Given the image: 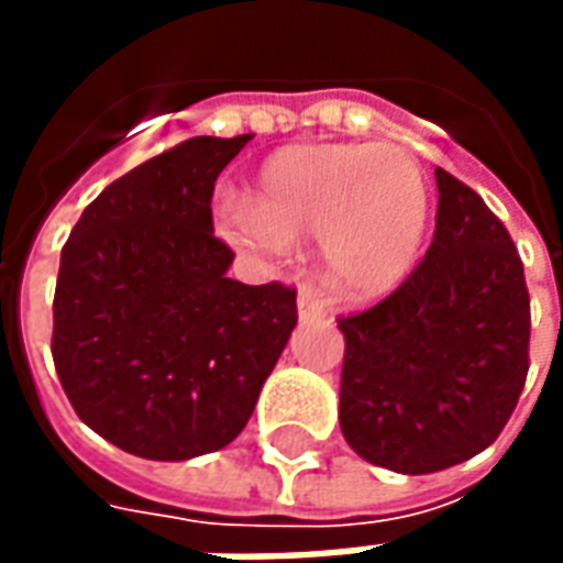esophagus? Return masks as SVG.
I'll return each instance as SVG.
<instances>
[{
  "label": "esophagus",
  "instance_id": "obj_1",
  "mask_svg": "<svg viewBox=\"0 0 563 563\" xmlns=\"http://www.w3.org/2000/svg\"><path fill=\"white\" fill-rule=\"evenodd\" d=\"M298 317L301 319H319L325 317V305H322V298L313 292V286H301V292H298Z\"/></svg>",
  "mask_w": 563,
  "mask_h": 563
}]
</instances>
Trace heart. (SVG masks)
<instances>
[{"mask_svg":"<svg viewBox=\"0 0 563 563\" xmlns=\"http://www.w3.org/2000/svg\"><path fill=\"white\" fill-rule=\"evenodd\" d=\"M220 229L262 253L319 238L329 280L341 292L383 295L419 258L428 189L401 147L295 144L262 162L246 205L222 210Z\"/></svg>","mask_w":563,"mask_h":563,"instance_id":"b5f03b06","label":"heart"}]
</instances>
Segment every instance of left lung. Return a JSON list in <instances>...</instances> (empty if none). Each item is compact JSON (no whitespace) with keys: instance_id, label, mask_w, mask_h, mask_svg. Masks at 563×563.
<instances>
[{"instance_id":"left-lung-1","label":"left lung","mask_w":563,"mask_h":563,"mask_svg":"<svg viewBox=\"0 0 563 563\" xmlns=\"http://www.w3.org/2000/svg\"><path fill=\"white\" fill-rule=\"evenodd\" d=\"M434 241L343 331L341 431L371 464L437 473L492 446L528 377L531 298L507 225L437 168Z\"/></svg>"}]
</instances>
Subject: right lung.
Returning a JSON list of instances; mask_svg holds the SVG:
<instances>
[{
	"instance_id": "1",
	"label": "right lung",
	"mask_w": 563,
	"mask_h": 563,
	"mask_svg": "<svg viewBox=\"0 0 563 563\" xmlns=\"http://www.w3.org/2000/svg\"><path fill=\"white\" fill-rule=\"evenodd\" d=\"M250 139L201 135L141 162L63 246L56 377L80 422L139 459L229 446L298 322L292 286L232 280L213 234V184Z\"/></svg>"
}]
</instances>
